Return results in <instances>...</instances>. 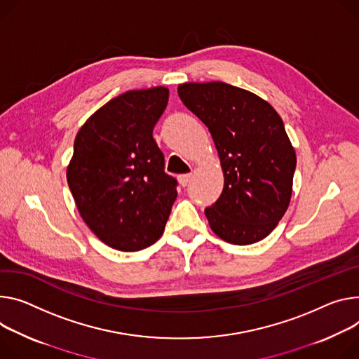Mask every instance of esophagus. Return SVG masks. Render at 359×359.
<instances>
[{
	"mask_svg": "<svg viewBox=\"0 0 359 359\" xmlns=\"http://www.w3.org/2000/svg\"><path fill=\"white\" fill-rule=\"evenodd\" d=\"M191 179H193V175H180V176L177 177L180 186H183V187L187 186V184L191 182Z\"/></svg>",
	"mask_w": 359,
	"mask_h": 359,
	"instance_id": "esophagus-1",
	"label": "esophagus"
}]
</instances>
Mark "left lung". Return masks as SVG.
<instances>
[{
    "instance_id": "8db88e82",
    "label": "left lung",
    "mask_w": 359,
    "mask_h": 359,
    "mask_svg": "<svg viewBox=\"0 0 359 359\" xmlns=\"http://www.w3.org/2000/svg\"><path fill=\"white\" fill-rule=\"evenodd\" d=\"M183 104L209 128L224 184L205 209L210 229L224 242L265 239L292 198L297 153L276 110L259 95L222 81L183 83Z\"/></svg>"
}]
</instances>
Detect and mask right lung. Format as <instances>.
Masks as SVG:
<instances>
[{
	"label": "right lung",
	"instance_id": "right-lung-1",
	"mask_svg": "<svg viewBox=\"0 0 359 359\" xmlns=\"http://www.w3.org/2000/svg\"><path fill=\"white\" fill-rule=\"evenodd\" d=\"M169 88L130 90L93 113L74 140L67 183L90 231L107 246L136 252L165 231L177 182L165 173L153 128Z\"/></svg>",
	"mask_w": 359,
	"mask_h": 359
}]
</instances>
